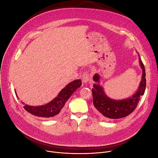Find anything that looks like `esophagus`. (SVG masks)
<instances>
[{
  "instance_id": "34e87169",
  "label": "esophagus",
  "mask_w": 158,
  "mask_h": 158,
  "mask_svg": "<svg viewBox=\"0 0 158 158\" xmlns=\"http://www.w3.org/2000/svg\"><path fill=\"white\" fill-rule=\"evenodd\" d=\"M82 81L84 82H87L88 81H89V73L87 72H85L82 75Z\"/></svg>"
}]
</instances>
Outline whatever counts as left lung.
<instances>
[{"label":"left lung","mask_w":158,"mask_h":158,"mask_svg":"<svg viewBox=\"0 0 158 158\" xmlns=\"http://www.w3.org/2000/svg\"><path fill=\"white\" fill-rule=\"evenodd\" d=\"M139 61L142 69V81L136 93L131 97L122 101H115L107 97L104 92L103 88L97 83L94 84L92 89L93 102L95 107V113L103 120L118 119L127 117L133 112L139 102L140 97L143 95L146 88L145 70L143 63L139 57ZM98 75L95 74L94 80L99 82Z\"/></svg>","instance_id":"obj_1"}]
</instances>
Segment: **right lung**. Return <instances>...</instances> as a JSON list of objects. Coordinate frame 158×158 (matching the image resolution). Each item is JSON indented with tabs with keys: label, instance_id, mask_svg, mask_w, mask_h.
<instances>
[{
	"label": "right lung",
	"instance_id": "add662e5",
	"mask_svg": "<svg viewBox=\"0 0 158 158\" xmlns=\"http://www.w3.org/2000/svg\"><path fill=\"white\" fill-rule=\"evenodd\" d=\"M82 85L80 79L75 80L66 85L52 101L40 106L25 105L23 108L29 113L37 117L44 118L54 117L63 111V107L72 94Z\"/></svg>",
	"mask_w": 158,
	"mask_h": 158
}]
</instances>
